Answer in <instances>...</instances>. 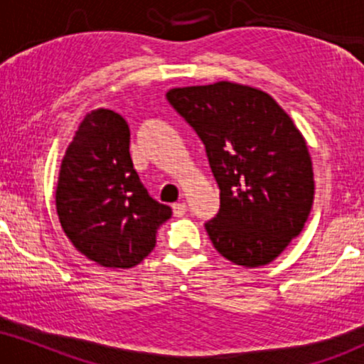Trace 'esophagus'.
Wrapping results in <instances>:
<instances>
[{
	"label": "esophagus",
	"mask_w": 364,
	"mask_h": 364,
	"mask_svg": "<svg viewBox=\"0 0 364 364\" xmlns=\"http://www.w3.org/2000/svg\"><path fill=\"white\" fill-rule=\"evenodd\" d=\"M172 210H173L175 216L182 218L183 214L187 213V205H186V203H175V204H172Z\"/></svg>",
	"instance_id": "obj_1"
}]
</instances>
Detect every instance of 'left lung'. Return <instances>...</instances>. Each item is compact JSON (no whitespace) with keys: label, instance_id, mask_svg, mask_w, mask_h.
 I'll return each mask as SVG.
<instances>
[{"label":"left lung","instance_id":"1","mask_svg":"<svg viewBox=\"0 0 364 364\" xmlns=\"http://www.w3.org/2000/svg\"><path fill=\"white\" fill-rule=\"evenodd\" d=\"M205 146L221 208L205 223L214 248L235 264L273 262L304 230L314 203L307 143L270 94L219 80L167 92Z\"/></svg>","mask_w":364,"mask_h":364}]
</instances>
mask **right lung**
Masks as SVG:
<instances>
[{
	"instance_id": "right-lung-1",
	"label": "right lung",
	"mask_w": 364,
	"mask_h": 364,
	"mask_svg": "<svg viewBox=\"0 0 364 364\" xmlns=\"http://www.w3.org/2000/svg\"><path fill=\"white\" fill-rule=\"evenodd\" d=\"M55 205L75 250L107 268H132L156 243V230L172 216L151 199L129 156V128L111 109L86 114L67 146Z\"/></svg>"
}]
</instances>
